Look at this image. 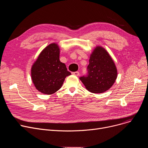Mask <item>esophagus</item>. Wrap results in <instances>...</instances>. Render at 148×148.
<instances>
[{"label": "esophagus", "instance_id": "obj_1", "mask_svg": "<svg viewBox=\"0 0 148 148\" xmlns=\"http://www.w3.org/2000/svg\"><path fill=\"white\" fill-rule=\"evenodd\" d=\"M72 74H73V75H76V76H79V72H78V71H76V72H73V73H72Z\"/></svg>", "mask_w": 148, "mask_h": 148}]
</instances>
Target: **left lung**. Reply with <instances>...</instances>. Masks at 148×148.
Wrapping results in <instances>:
<instances>
[{"instance_id":"8db88e82","label":"left lung","mask_w":148,"mask_h":148,"mask_svg":"<svg viewBox=\"0 0 148 148\" xmlns=\"http://www.w3.org/2000/svg\"><path fill=\"white\" fill-rule=\"evenodd\" d=\"M88 74L80 77L86 89L100 94L109 89L117 78V69L109 54L101 47H97L91 54Z\"/></svg>"}]
</instances>
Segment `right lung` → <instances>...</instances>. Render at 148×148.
<instances>
[{
  "mask_svg": "<svg viewBox=\"0 0 148 148\" xmlns=\"http://www.w3.org/2000/svg\"><path fill=\"white\" fill-rule=\"evenodd\" d=\"M59 46L53 43L41 51L31 69L32 80L36 89L51 95L62 87L66 77L71 75L65 64L59 60Z\"/></svg>",
  "mask_w": 148,
  "mask_h": 148,
  "instance_id": "add662e5",
  "label": "right lung"
}]
</instances>
